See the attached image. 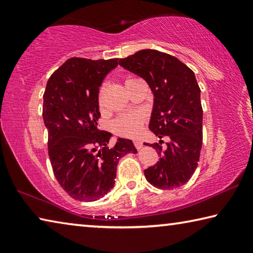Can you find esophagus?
I'll return each mask as SVG.
<instances>
[{"instance_id":"esophagus-1","label":"esophagus","mask_w":253,"mask_h":253,"mask_svg":"<svg viewBox=\"0 0 253 253\" xmlns=\"http://www.w3.org/2000/svg\"><path fill=\"white\" fill-rule=\"evenodd\" d=\"M134 144H135V146H136L137 148H142V147L144 146L143 140H140V139H136V140H134Z\"/></svg>"}]
</instances>
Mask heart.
<instances>
[{
	"label": "heart",
	"instance_id": "1",
	"mask_svg": "<svg viewBox=\"0 0 253 253\" xmlns=\"http://www.w3.org/2000/svg\"><path fill=\"white\" fill-rule=\"evenodd\" d=\"M136 79L134 77H128L125 80L126 87L129 84L132 80ZM98 100L99 104H104V85H101L99 89V93H98ZM144 122V115L142 113H130L122 115L121 117H118L115 121V128L122 132L123 135L127 136H134L137 135L142 128Z\"/></svg>",
	"mask_w": 253,
	"mask_h": 253
}]
</instances>
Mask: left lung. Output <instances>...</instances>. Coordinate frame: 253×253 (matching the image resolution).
<instances>
[{"instance_id": "1", "label": "left lung", "mask_w": 253, "mask_h": 253, "mask_svg": "<svg viewBox=\"0 0 253 253\" xmlns=\"http://www.w3.org/2000/svg\"><path fill=\"white\" fill-rule=\"evenodd\" d=\"M119 65L148 84L154 96L148 128L160 143L162 137L169 138L165 149L152 145L161 158L144 170L145 177L161 190L184 185L198 168L203 139L201 90L194 72L173 55L151 49L121 59Z\"/></svg>"}]
</instances>
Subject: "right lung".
Wrapping results in <instances>:
<instances>
[{
	"mask_svg": "<svg viewBox=\"0 0 253 253\" xmlns=\"http://www.w3.org/2000/svg\"><path fill=\"white\" fill-rule=\"evenodd\" d=\"M118 59L70 58L46 83L44 126L54 176L71 198L93 202L115 185L117 165L128 153H137L132 140L118 137L109 147L110 132L98 128V93Z\"/></svg>",
	"mask_w": 253,
	"mask_h": 253,
	"instance_id": "obj_1",
	"label": "right lung"
}]
</instances>
